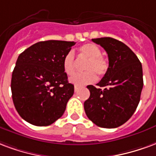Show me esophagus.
<instances>
[{"instance_id":"esophagus-1","label":"esophagus","mask_w":156,"mask_h":156,"mask_svg":"<svg viewBox=\"0 0 156 156\" xmlns=\"http://www.w3.org/2000/svg\"><path fill=\"white\" fill-rule=\"evenodd\" d=\"M74 89H75V91H77V90H78V89H79V86H75V87H74Z\"/></svg>"}]
</instances>
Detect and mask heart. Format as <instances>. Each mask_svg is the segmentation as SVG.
Here are the masks:
<instances>
[{
  "mask_svg": "<svg viewBox=\"0 0 156 156\" xmlns=\"http://www.w3.org/2000/svg\"><path fill=\"white\" fill-rule=\"evenodd\" d=\"M80 53L81 56L88 59L85 65V72L75 74L70 78V81L76 86H83L93 83L96 80L97 74L100 76H104L107 72V61L101 56V50L98 45L93 43H87L80 47ZM63 69L67 76H71L76 70V58L72 51L67 52L63 58Z\"/></svg>",
  "mask_w": 156,
  "mask_h": 156,
  "instance_id": "obj_1",
  "label": "heart"
}]
</instances>
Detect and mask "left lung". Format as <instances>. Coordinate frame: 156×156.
Here are the masks:
<instances>
[{"instance_id": "left-lung-1", "label": "left lung", "mask_w": 156, "mask_h": 156, "mask_svg": "<svg viewBox=\"0 0 156 156\" xmlns=\"http://www.w3.org/2000/svg\"><path fill=\"white\" fill-rule=\"evenodd\" d=\"M108 54L109 67L97 84L88 86L90 95L84 103L87 117L102 128H116L136 111L143 88L140 61L130 49L111 37L92 39Z\"/></svg>"}]
</instances>
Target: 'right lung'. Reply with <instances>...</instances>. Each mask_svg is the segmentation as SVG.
I'll list each match as a JSON object with an SVG mask.
<instances>
[{
    "instance_id": "obj_1",
    "label": "right lung",
    "mask_w": 156,
    "mask_h": 156,
    "mask_svg": "<svg viewBox=\"0 0 156 156\" xmlns=\"http://www.w3.org/2000/svg\"><path fill=\"white\" fill-rule=\"evenodd\" d=\"M74 41H45L18 56L11 77L12 100L18 114L31 125L46 126L64 114L74 94L63 69V58Z\"/></svg>"
}]
</instances>
